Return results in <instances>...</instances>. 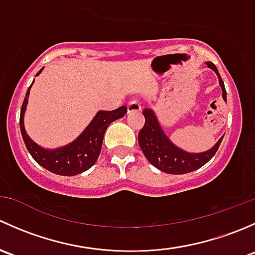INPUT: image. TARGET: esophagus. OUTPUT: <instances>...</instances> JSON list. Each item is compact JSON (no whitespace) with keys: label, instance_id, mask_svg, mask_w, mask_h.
<instances>
[{"label":"esophagus","instance_id":"obj_1","mask_svg":"<svg viewBox=\"0 0 255 255\" xmlns=\"http://www.w3.org/2000/svg\"><path fill=\"white\" fill-rule=\"evenodd\" d=\"M142 110V105L138 100H130L129 102L127 104V111L128 113L132 112H139Z\"/></svg>","mask_w":255,"mask_h":255}]
</instances>
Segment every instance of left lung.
I'll use <instances>...</instances> for the list:
<instances>
[{"instance_id":"1","label":"left lung","mask_w":255,"mask_h":255,"mask_svg":"<svg viewBox=\"0 0 255 255\" xmlns=\"http://www.w3.org/2000/svg\"><path fill=\"white\" fill-rule=\"evenodd\" d=\"M207 66L215 70V73L218 75L220 85L222 87V96L226 101L227 94H226L225 84L221 79L217 68L211 61H207ZM143 115L144 118H145V123H144L143 128L140 129L139 134H138V143H139L140 149H142L145 158L149 160V163L166 174L180 175V174H187L200 169L212 159V156L218 150L220 144L223 139L222 137L216 143L213 148H211L207 151H204V153H186V151L181 150V149L174 145L168 139V137L164 134L163 129L159 126L158 121H156L151 110L145 109Z\"/></svg>"}]
</instances>
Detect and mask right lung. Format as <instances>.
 <instances>
[{"instance_id": "add662e5", "label": "right lung", "mask_w": 255, "mask_h": 255, "mask_svg": "<svg viewBox=\"0 0 255 255\" xmlns=\"http://www.w3.org/2000/svg\"><path fill=\"white\" fill-rule=\"evenodd\" d=\"M42 70L43 68L38 71L37 75H39ZM30 86L25 94L24 101H23L22 109H20L19 126L23 140H24L25 146L32 158L40 166L56 175L74 176L82 171H86L99 159L100 151L102 148V140H104L107 127L113 121L122 118L127 113V107L121 106L113 111H100L78 139L74 140L69 145L56 149V150H45L28 137L24 129V125H23V116H24L25 107H27Z\"/></svg>"}]
</instances>
